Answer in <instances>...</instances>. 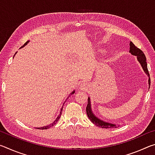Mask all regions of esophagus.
<instances>
[{
    "instance_id": "1",
    "label": "esophagus",
    "mask_w": 155,
    "mask_h": 155,
    "mask_svg": "<svg viewBox=\"0 0 155 155\" xmlns=\"http://www.w3.org/2000/svg\"><path fill=\"white\" fill-rule=\"evenodd\" d=\"M81 88L82 89V90H85V89H87V84H85V83L81 84Z\"/></svg>"
}]
</instances>
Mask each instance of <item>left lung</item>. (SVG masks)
Masks as SVG:
<instances>
[{"label":"left lung","instance_id":"left-lung-1","mask_svg":"<svg viewBox=\"0 0 155 155\" xmlns=\"http://www.w3.org/2000/svg\"><path fill=\"white\" fill-rule=\"evenodd\" d=\"M130 52L133 55L137 56V58L138 59L139 62L140 63L141 66H142L143 69L146 73L148 74V68H147V63H146V58L145 54H144L143 52H142L141 50H140L139 48H137L134 44H133L132 41L130 42ZM148 83L149 85H150V78H149L148 80ZM91 104H90V98H88V102H87V105L86 107V113H87V115L91 122H92L94 124L96 125L97 127H101V128H116L117 127L114 124H111V123L105 122L102 121V120H99L93 114L92 111L91 110Z\"/></svg>","mask_w":155,"mask_h":155}]
</instances>
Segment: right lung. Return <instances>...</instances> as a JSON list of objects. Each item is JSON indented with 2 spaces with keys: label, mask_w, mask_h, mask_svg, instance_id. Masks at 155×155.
Returning a JSON list of instances; mask_svg holds the SVG:
<instances>
[{
  "label": "right lung",
  "mask_w": 155,
  "mask_h": 155,
  "mask_svg": "<svg viewBox=\"0 0 155 155\" xmlns=\"http://www.w3.org/2000/svg\"><path fill=\"white\" fill-rule=\"evenodd\" d=\"M28 41H27V42H26V43L24 44V45H23L22 47H21V48H22V47H24V46L26 45V44H27V43H28ZM74 91H72V92L71 93V95H72V94H74ZM62 109H63V107H62L61 109V112H60V114L58 115V117H57V119H56L55 120H54V122H52V124H51L50 125H47V126H46V127H41V128H38V129H40H40H42V130H44V129H48V128H49L50 127H52V126H54V125L57 122V121H58L59 119L60 118V117H61V113H62Z\"/></svg>",
  "instance_id": "add662e5"
}]
</instances>
